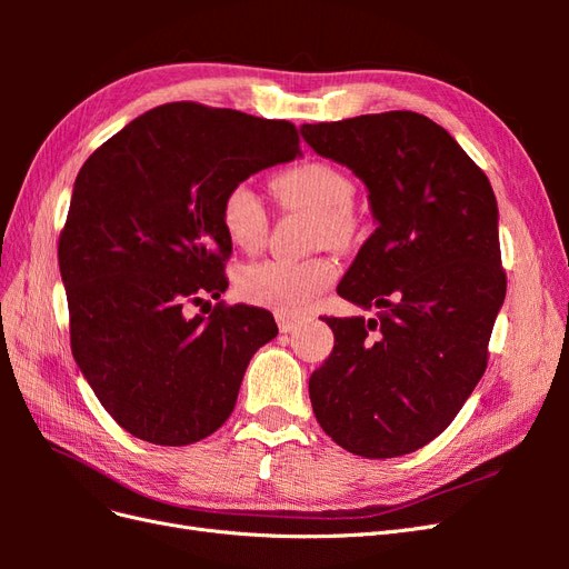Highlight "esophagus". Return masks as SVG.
I'll return each instance as SVG.
<instances>
[{
	"mask_svg": "<svg viewBox=\"0 0 569 569\" xmlns=\"http://www.w3.org/2000/svg\"><path fill=\"white\" fill-rule=\"evenodd\" d=\"M274 320H278V327H280V332H295L297 327L301 325V318L299 316H287V313H278L274 316Z\"/></svg>",
	"mask_w": 569,
	"mask_h": 569,
	"instance_id": "esophagus-1",
	"label": "esophagus"
}]
</instances>
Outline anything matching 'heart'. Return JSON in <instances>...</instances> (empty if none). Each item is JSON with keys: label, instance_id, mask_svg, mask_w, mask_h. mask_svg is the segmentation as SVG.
Wrapping results in <instances>:
<instances>
[{"label": "heart", "instance_id": "heart-1", "mask_svg": "<svg viewBox=\"0 0 569 569\" xmlns=\"http://www.w3.org/2000/svg\"><path fill=\"white\" fill-rule=\"evenodd\" d=\"M274 192L289 209L318 218L316 242L349 247L356 234L351 206L356 199L353 180L332 163L308 161L287 168L274 178ZM220 226L232 247L242 251L261 249L268 234V209L263 197L249 180L234 182L220 201ZM339 278V263L330 256L308 261L268 258L237 272V291L244 301L270 311L306 313Z\"/></svg>", "mask_w": 569, "mask_h": 569}]
</instances>
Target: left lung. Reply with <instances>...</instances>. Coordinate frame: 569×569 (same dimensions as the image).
Segmentation results:
<instances>
[{"label": "left lung", "mask_w": 569, "mask_h": 569, "mask_svg": "<svg viewBox=\"0 0 569 569\" xmlns=\"http://www.w3.org/2000/svg\"><path fill=\"white\" fill-rule=\"evenodd\" d=\"M301 134L368 187L377 230L337 295L382 308L377 320L325 318L335 349L308 380L313 412L341 449L406 456L453 422L487 370L506 299L493 189L453 137L416 111Z\"/></svg>", "instance_id": "obj_1"}]
</instances>
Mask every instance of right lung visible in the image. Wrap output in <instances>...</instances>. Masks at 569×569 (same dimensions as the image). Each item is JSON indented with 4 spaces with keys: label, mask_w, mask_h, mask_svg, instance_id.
<instances>
[{
    "label": "right lung",
    "mask_w": 569,
    "mask_h": 569,
    "mask_svg": "<svg viewBox=\"0 0 569 569\" xmlns=\"http://www.w3.org/2000/svg\"><path fill=\"white\" fill-rule=\"evenodd\" d=\"M299 130L197 101L151 109L84 161L59 237L71 349L132 437L201 441L230 418L251 356L278 335L263 308L189 306L228 289V189L291 161ZM209 303V301H206Z\"/></svg>",
    "instance_id": "add662e5"
}]
</instances>
